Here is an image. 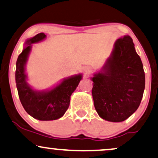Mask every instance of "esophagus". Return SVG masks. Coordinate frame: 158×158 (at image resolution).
<instances>
[{"instance_id":"1","label":"esophagus","mask_w":158,"mask_h":158,"mask_svg":"<svg viewBox=\"0 0 158 158\" xmlns=\"http://www.w3.org/2000/svg\"><path fill=\"white\" fill-rule=\"evenodd\" d=\"M85 75H88V74H89V73H90L91 70H90V69H87L85 71Z\"/></svg>"}]
</instances>
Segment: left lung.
Segmentation results:
<instances>
[{"label":"left lung","instance_id":"8db88e82","mask_svg":"<svg viewBox=\"0 0 158 158\" xmlns=\"http://www.w3.org/2000/svg\"><path fill=\"white\" fill-rule=\"evenodd\" d=\"M102 71L92 78L95 110L105 120L123 122L137 110L145 87L142 62L131 36L116 41Z\"/></svg>","mask_w":158,"mask_h":158}]
</instances>
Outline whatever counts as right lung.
<instances>
[{"label": "right lung", "instance_id": "right-lung-1", "mask_svg": "<svg viewBox=\"0 0 158 158\" xmlns=\"http://www.w3.org/2000/svg\"><path fill=\"white\" fill-rule=\"evenodd\" d=\"M46 35L40 33L27 40L26 47L18 56L16 63V85L22 105L26 112L39 120H55L60 118L67 111L70 99L81 79L79 74L65 79L51 90L39 92L33 90L26 82L25 65L31 49V44L44 39Z\"/></svg>", "mask_w": 158, "mask_h": 158}]
</instances>
